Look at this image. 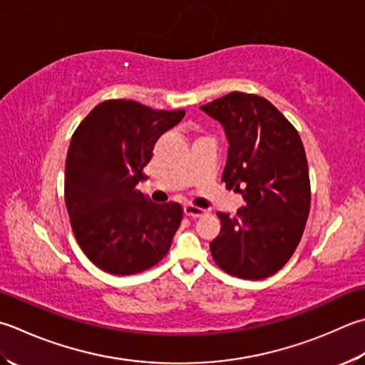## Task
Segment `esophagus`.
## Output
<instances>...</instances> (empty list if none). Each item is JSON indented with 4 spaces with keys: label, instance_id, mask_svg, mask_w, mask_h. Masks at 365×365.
<instances>
[{
    "label": "esophagus",
    "instance_id": "34e87169",
    "mask_svg": "<svg viewBox=\"0 0 365 365\" xmlns=\"http://www.w3.org/2000/svg\"><path fill=\"white\" fill-rule=\"evenodd\" d=\"M205 210L203 208H198V206H194V205H185L184 206V215L189 216L192 219H197L205 215Z\"/></svg>",
    "mask_w": 365,
    "mask_h": 365
}]
</instances>
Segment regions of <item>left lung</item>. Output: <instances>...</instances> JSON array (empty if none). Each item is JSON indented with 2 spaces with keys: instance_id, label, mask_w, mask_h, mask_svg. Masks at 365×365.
<instances>
[{
  "instance_id": "8db88e82",
  "label": "left lung",
  "mask_w": 365,
  "mask_h": 365,
  "mask_svg": "<svg viewBox=\"0 0 365 365\" xmlns=\"http://www.w3.org/2000/svg\"><path fill=\"white\" fill-rule=\"evenodd\" d=\"M200 109L224 127L229 153L222 181L246 202L235 217L217 212L222 225L210 243L211 256L233 277L268 278L291 259L310 212L304 144L259 95L230 92Z\"/></svg>"
}]
</instances>
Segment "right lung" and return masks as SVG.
I'll return each instance as SVG.
<instances>
[{
  "mask_svg": "<svg viewBox=\"0 0 365 365\" xmlns=\"http://www.w3.org/2000/svg\"><path fill=\"white\" fill-rule=\"evenodd\" d=\"M133 100H106L73 133L65 203L81 250L101 270L135 274L165 257L182 221L180 203H153L136 189L154 144L184 118Z\"/></svg>",
  "mask_w": 365,
  "mask_h": 365,
  "instance_id": "add662e5",
  "label": "right lung"
}]
</instances>
